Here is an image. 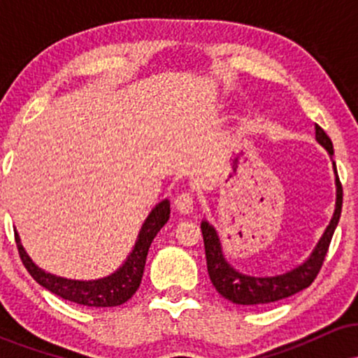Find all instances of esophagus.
<instances>
[{
	"mask_svg": "<svg viewBox=\"0 0 358 358\" xmlns=\"http://www.w3.org/2000/svg\"><path fill=\"white\" fill-rule=\"evenodd\" d=\"M193 205H195L193 193L182 192V193H178V195H176L175 207H176V210H178L180 213H183V215H187V213L193 212Z\"/></svg>",
	"mask_w": 358,
	"mask_h": 358,
	"instance_id": "1",
	"label": "esophagus"
}]
</instances>
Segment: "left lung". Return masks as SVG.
Listing matches in <instances>:
<instances>
[{
  "label": "left lung",
  "instance_id": "8db88e82",
  "mask_svg": "<svg viewBox=\"0 0 358 358\" xmlns=\"http://www.w3.org/2000/svg\"><path fill=\"white\" fill-rule=\"evenodd\" d=\"M316 131V141L322 145L328 155L334 158V145L331 139L327 136V133L318 124L315 126ZM334 163L335 171V187H336V199H335V212L331 217L330 224L324 229L323 236L320 237L318 244L311 250L310 256L301 264L286 271L282 274H274V276H250V274L241 273L236 268H232L227 262L222 250V244L213 225L208 224L207 220H202L200 229H202L203 244H205V257H207V269L208 276H210L212 285L215 289L229 301L236 303V305H268V303L279 301L287 296L299 293L315 281L316 274L322 269V264L327 256L328 245H330L331 237L338 225L340 213H342V202H343V192L342 183H340L338 175H336V165Z\"/></svg>",
  "mask_w": 358,
  "mask_h": 358
}]
</instances>
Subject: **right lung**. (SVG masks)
Returning <instances> with one entry per match:
<instances>
[{
    "instance_id": "right-lung-1",
    "label": "right lung",
    "mask_w": 358,
    "mask_h": 358,
    "mask_svg": "<svg viewBox=\"0 0 358 358\" xmlns=\"http://www.w3.org/2000/svg\"><path fill=\"white\" fill-rule=\"evenodd\" d=\"M168 219H170V200L165 199L156 205L153 210L150 212V215L146 217V220L143 222L136 244H134L129 256L126 257L124 264L119 266V269L114 271L109 276L90 279V281L69 279L47 273V271L38 268L31 261V257L28 256L18 232H15V239L24 268L45 289L52 291L53 294L67 299V301L77 303V305L94 308L119 306L126 303L138 291L139 285H141L143 271H145L146 256L151 242H153L156 234L162 231Z\"/></svg>"
}]
</instances>
